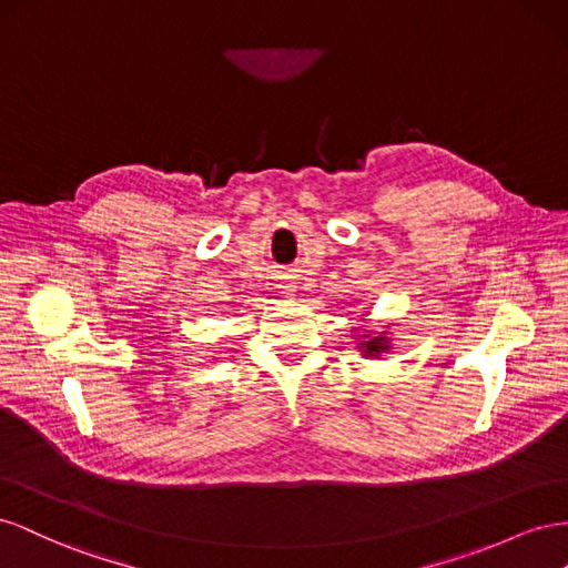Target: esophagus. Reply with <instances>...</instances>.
<instances>
[{"label":"esophagus","mask_w":568,"mask_h":568,"mask_svg":"<svg viewBox=\"0 0 568 568\" xmlns=\"http://www.w3.org/2000/svg\"><path fill=\"white\" fill-rule=\"evenodd\" d=\"M278 287L283 290V293H285V295H293V293H295V287H297V285H293V283H283V285H278Z\"/></svg>","instance_id":"1"}]
</instances>
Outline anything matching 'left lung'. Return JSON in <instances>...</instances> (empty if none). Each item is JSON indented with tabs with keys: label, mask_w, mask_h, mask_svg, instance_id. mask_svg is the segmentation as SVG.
Masks as SVG:
<instances>
[{
	"label": "left lung",
	"mask_w": 568,
	"mask_h": 568,
	"mask_svg": "<svg viewBox=\"0 0 568 568\" xmlns=\"http://www.w3.org/2000/svg\"><path fill=\"white\" fill-rule=\"evenodd\" d=\"M393 339L387 337V331H383L381 335H374V333H366V335H359V352L364 354V356H381V354H385V352H390L393 349Z\"/></svg>",
	"instance_id": "obj_1"
}]
</instances>
